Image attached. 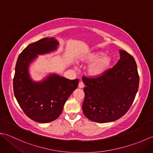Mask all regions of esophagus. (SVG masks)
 <instances>
[{"instance_id": "obj_1", "label": "esophagus", "mask_w": 153, "mask_h": 153, "mask_svg": "<svg viewBox=\"0 0 153 153\" xmlns=\"http://www.w3.org/2000/svg\"><path fill=\"white\" fill-rule=\"evenodd\" d=\"M78 87H79V88H83V87H84V83L82 82H80L79 83Z\"/></svg>"}]
</instances>
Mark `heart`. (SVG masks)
I'll use <instances>...</instances> for the list:
<instances>
[{
	"label": "heart",
	"instance_id": "1",
	"mask_svg": "<svg viewBox=\"0 0 153 153\" xmlns=\"http://www.w3.org/2000/svg\"><path fill=\"white\" fill-rule=\"evenodd\" d=\"M80 60L85 63H91L87 68V74L92 77L103 76L110 69L113 63V58L110 55H105L104 52L100 51L83 55Z\"/></svg>",
	"mask_w": 153,
	"mask_h": 153
}]
</instances>
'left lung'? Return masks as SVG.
Returning a JSON list of instances; mask_svg holds the SVG:
<instances>
[{
  "mask_svg": "<svg viewBox=\"0 0 153 153\" xmlns=\"http://www.w3.org/2000/svg\"><path fill=\"white\" fill-rule=\"evenodd\" d=\"M120 58L111 69L98 78L83 82L85 99L83 114L89 120L99 123L115 121L130 108L138 91L139 77L134 58L119 50Z\"/></svg>",
  "mask_w": 153,
  "mask_h": 153,
  "instance_id": "obj_1",
  "label": "left lung"
}]
</instances>
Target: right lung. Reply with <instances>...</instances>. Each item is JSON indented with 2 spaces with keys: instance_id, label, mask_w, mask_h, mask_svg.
Masks as SVG:
<instances>
[{
  "instance_id": "add662e5",
  "label": "right lung",
  "mask_w": 153,
  "mask_h": 153,
  "mask_svg": "<svg viewBox=\"0 0 153 153\" xmlns=\"http://www.w3.org/2000/svg\"><path fill=\"white\" fill-rule=\"evenodd\" d=\"M59 42L46 37L31 43L22 52L16 64L13 88L16 100L30 119L48 123L58 118L65 102L78 85L79 79H68L55 73L36 82L31 78L30 66L38 58L56 51Z\"/></svg>"
}]
</instances>
